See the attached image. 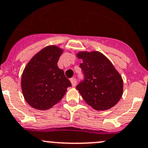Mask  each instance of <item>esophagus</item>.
Returning a JSON list of instances; mask_svg holds the SVG:
<instances>
[{"instance_id": "obj_1", "label": "esophagus", "mask_w": 148, "mask_h": 148, "mask_svg": "<svg viewBox=\"0 0 148 148\" xmlns=\"http://www.w3.org/2000/svg\"><path fill=\"white\" fill-rule=\"evenodd\" d=\"M70 81H71V84H72L73 87H75L76 84H77V79H76L75 78H71V79H70Z\"/></svg>"}]
</instances>
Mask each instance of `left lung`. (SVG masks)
I'll use <instances>...</instances> for the list:
<instances>
[{"instance_id":"left-lung-1","label":"left lung","mask_w":148,"mask_h":148,"mask_svg":"<svg viewBox=\"0 0 148 148\" xmlns=\"http://www.w3.org/2000/svg\"><path fill=\"white\" fill-rule=\"evenodd\" d=\"M77 58L84 79L77 86L84 101L95 110H106L115 106L123 94V79L112 63L98 51H80Z\"/></svg>"}]
</instances>
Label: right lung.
Segmentation results:
<instances>
[{
	"mask_svg": "<svg viewBox=\"0 0 148 148\" xmlns=\"http://www.w3.org/2000/svg\"><path fill=\"white\" fill-rule=\"evenodd\" d=\"M63 51L56 45L45 47L36 53L24 68L21 90L27 103L34 108H51L71 86L57 64Z\"/></svg>",
	"mask_w": 148,
	"mask_h": 148,
	"instance_id": "1",
	"label": "right lung"
}]
</instances>
